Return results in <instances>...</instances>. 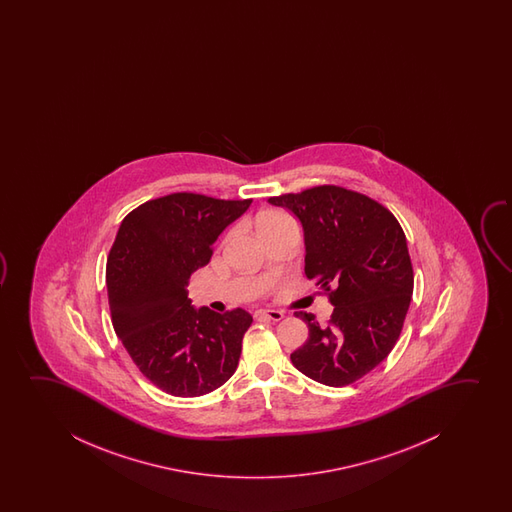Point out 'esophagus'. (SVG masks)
Returning a JSON list of instances; mask_svg holds the SVG:
<instances>
[{"label":"esophagus","instance_id":"esophagus-1","mask_svg":"<svg viewBox=\"0 0 512 512\" xmlns=\"http://www.w3.org/2000/svg\"><path fill=\"white\" fill-rule=\"evenodd\" d=\"M253 316L257 318V320H273V322H280L281 318H283V313L278 311V309H257Z\"/></svg>","mask_w":512,"mask_h":512}]
</instances>
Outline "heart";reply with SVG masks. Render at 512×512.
<instances>
[{"mask_svg":"<svg viewBox=\"0 0 512 512\" xmlns=\"http://www.w3.org/2000/svg\"><path fill=\"white\" fill-rule=\"evenodd\" d=\"M283 222H292V218L285 215V213H280V211H271V213H262L259 218H257V225H259V231H264L266 227H271V225L283 224Z\"/></svg>","mask_w":512,"mask_h":512,"instance_id":"1","label":"heart"}]
</instances>
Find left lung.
Segmentation results:
<instances>
[{
    "mask_svg": "<svg viewBox=\"0 0 512 512\" xmlns=\"http://www.w3.org/2000/svg\"><path fill=\"white\" fill-rule=\"evenodd\" d=\"M269 203L301 220L304 273L334 306L327 325L295 311L308 323L309 337L290 360L322 385H351L388 357L404 327L414 287L406 234L383 204L337 185L269 197Z\"/></svg>",
    "mask_w": 512,
    "mask_h": 512,
    "instance_id": "obj_1",
    "label": "left lung"
}]
</instances>
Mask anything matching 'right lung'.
Masks as SVG:
<instances>
[{"mask_svg": "<svg viewBox=\"0 0 512 512\" xmlns=\"http://www.w3.org/2000/svg\"><path fill=\"white\" fill-rule=\"evenodd\" d=\"M250 204L175 192L140 204L120 224L106 260L113 329L162 392L199 397L224 385L238 367L252 315L241 308L224 315L196 309L187 285Z\"/></svg>", "mask_w": 512, "mask_h": 512, "instance_id": "right-lung-1", "label": "right lung"}]
</instances>
